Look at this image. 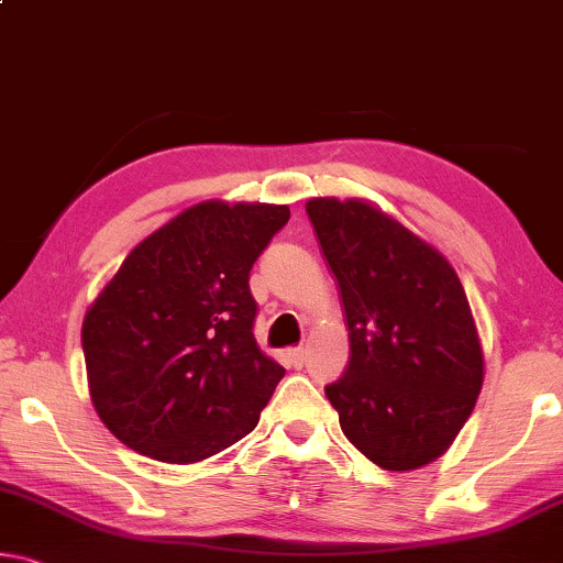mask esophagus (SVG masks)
<instances>
[{"label": "esophagus", "mask_w": 563, "mask_h": 563, "mask_svg": "<svg viewBox=\"0 0 563 563\" xmlns=\"http://www.w3.org/2000/svg\"><path fill=\"white\" fill-rule=\"evenodd\" d=\"M287 360H289V365H294V367H305V362H307V350L305 347H291V350H287Z\"/></svg>", "instance_id": "obj_1"}]
</instances>
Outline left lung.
I'll use <instances>...</instances> for the list:
<instances>
[{
  "mask_svg": "<svg viewBox=\"0 0 563 563\" xmlns=\"http://www.w3.org/2000/svg\"><path fill=\"white\" fill-rule=\"evenodd\" d=\"M307 213L350 330L347 367L324 387L327 400L372 463L420 468L453 443L483 385L463 284L435 249L375 206L314 198Z\"/></svg>",
  "mask_w": 563,
  "mask_h": 563,
  "instance_id": "8db88e82",
  "label": "left lung"
}]
</instances>
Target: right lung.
<instances>
[{"mask_svg":"<svg viewBox=\"0 0 563 563\" xmlns=\"http://www.w3.org/2000/svg\"><path fill=\"white\" fill-rule=\"evenodd\" d=\"M287 206L198 203L141 241L82 322L92 405L120 443L196 463L249 435L284 367L256 347L249 272Z\"/></svg>","mask_w":563,"mask_h":563,"instance_id":"obj_1","label":"right lung"}]
</instances>
